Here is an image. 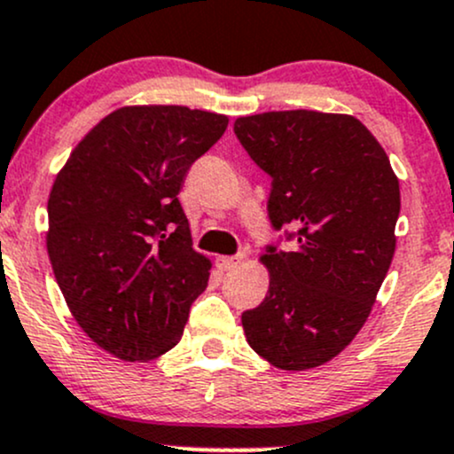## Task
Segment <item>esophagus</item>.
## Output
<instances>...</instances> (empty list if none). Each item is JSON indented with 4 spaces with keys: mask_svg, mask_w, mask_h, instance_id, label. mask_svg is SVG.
Masks as SVG:
<instances>
[{
    "mask_svg": "<svg viewBox=\"0 0 454 454\" xmlns=\"http://www.w3.org/2000/svg\"><path fill=\"white\" fill-rule=\"evenodd\" d=\"M242 260H245V255H242V253L240 255H221L216 260V264L221 270H231V268H236Z\"/></svg>",
    "mask_w": 454,
    "mask_h": 454,
    "instance_id": "esophagus-1",
    "label": "esophagus"
}]
</instances>
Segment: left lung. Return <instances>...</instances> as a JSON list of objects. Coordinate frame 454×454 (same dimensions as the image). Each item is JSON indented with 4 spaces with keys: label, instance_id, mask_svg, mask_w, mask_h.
I'll return each mask as SVG.
<instances>
[{
    "label": "left lung",
    "instance_id": "left-lung-1",
    "mask_svg": "<svg viewBox=\"0 0 454 454\" xmlns=\"http://www.w3.org/2000/svg\"><path fill=\"white\" fill-rule=\"evenodd\" d=\"M233 131L272 179L268 218L284 231L262 257L266 299L242 314L247 342L281 370L316 368L353 342L372 309L396 248L398 179L355 116L264 112L240 116ZM281 237L295 245L284 252Z\"/></svg>",
    "mask_w": 454,
    "mask_h": 454
}]
</instances>
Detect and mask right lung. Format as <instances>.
I'll return each mask as SVG.
<instances>
[{
	"label": "right lung",
	"mask_w": 454,
	"mask_h": 454,
	"mask_svg": "<svg viewBox=\"0 0 454 454\" xmlns=\"http://www.w3.org/2000/svg\"><path fill=\"white\" fill-rule=\"evenodd\" d=\"M227 123L186 106L121 108L53 182V275L77 325L114 357L145 362L173 348L207 287L209 260L192 248L177 194Z\"/></svg>",
	"instance_id": "add662e5"
}]
</instances>
